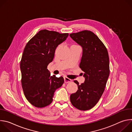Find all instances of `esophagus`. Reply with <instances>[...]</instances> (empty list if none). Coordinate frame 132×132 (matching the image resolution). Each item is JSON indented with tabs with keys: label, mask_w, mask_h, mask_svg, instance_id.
I'll return each mask as SVG.
<instances>
[{
	"label": "esophagus",
	"mask_w": 132,
	"mask_h": 132,
	"mask_svg": "<svg viewBox=\"0 0 132 132\" xmlns=\"http://www.w3.org/2000/svg\"><path fill=\"white\" fill-rule=\"evenodd\" d=\"M71 81H72L71 79L68 78V77H66V76L64 77V81H65V83H68V82H71Z\"/></svg>",
	"instance_id": "esophagus-1"
}]
</instances>
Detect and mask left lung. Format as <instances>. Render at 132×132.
Returning <instances> with one entry per match:
<instances>
[{
    "label": "left lung",
    "mask_w": 132,
    "mask_h": 132,
    "mask_svg": "<svg viewBox=\"0 0 132 132\" xmlns=\"http://www.w3.org/2000/svg\"><path fill=\"white\" fill-rule=\"evenodd\" d=\"M69 36L82 47L79 67L85 77L81 85L77 80L73 81L78 89L70 95V102L80 110H88L96 105L105 89L110 73L108 50L99 37L90 31L73 33Z\"/></svg>",
    "instance_id": "8db88e82"
}]
</instances>
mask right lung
I'll use <instances>...</instances> for the list:
<instances>
[{"label":"right lung","instance_id":"1","mask_svg":"<svg viewBox=\"0 0 132 132\" xmlns=\"http://www.w3.org/2000/svg\"><path fill=\"white\" fill-rule=\"evenodd\" d=\"M68 36V33L42 30L26 44L20 62L21 84L26 99L35 107L50 105L54 92L64 84L63 77L51 76L47 67L56 47Z\"/></svg>","mask_w":132,"mask_h":132}]
</instances>
